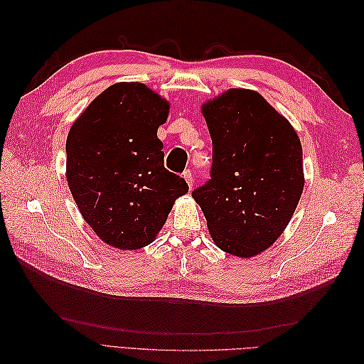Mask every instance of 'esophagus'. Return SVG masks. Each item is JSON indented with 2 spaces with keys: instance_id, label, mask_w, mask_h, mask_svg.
Wrapping results in <instances>:
<instances>
[{
  "instance_id": "1",
  "label": "esophagus",
  "mask_w": 364,
  "mask_h": 364,
  "mask_svg": "<svg viewBox=\"0 0 364 364\" xmlns=\"http://www.w3.org/2000/svg\"><path fill=\"white\" fill-rule=\"evenodd\" d=\"M182 176H183V179L186 181V183H188L190 190H191V188H193V182H194V178H193V173H191V170H185V171L182 173Z\"/></svg>"
}]
</instances>
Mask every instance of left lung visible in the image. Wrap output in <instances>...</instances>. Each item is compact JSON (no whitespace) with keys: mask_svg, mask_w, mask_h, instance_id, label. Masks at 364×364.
<instances>
[{"mask_svg":"<svg viewBox=\"0 0 364 364\" xmlns=\"http://www.w3.org/2000/svg\"><path fill=\"white\" fill-rule=\"evenodd\" d=\"M213 139L211 179L193 191L217 247L240 258L269 249L304 191L302 146L261 94L232 87L202 105Z\"/></svg>","mask_w":364,"mask_h":364,"instance_id":"obj_1","label":"left lung"}]
</instances>
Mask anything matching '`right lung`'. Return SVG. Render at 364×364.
Instances as JSON below:
<instances>
[{
    "label": "right lung",
    "instance_id": "right-lung-1",
    "mask_svg": "<svg viewBox=\"0 0 364 364\" xmlns=\"http://www.w3.org/2000/svg\"><path fill=\"white\" fill-rule=\"evenodd\" d=\"M170 102L139 82H119L75 118L67 181L85 222L106 245L136 250L155 241L188 185L164 167L158 129Z\"/></svg>",
    "mask_w": 364,
    "mask_h": 364
}]
</instances>
